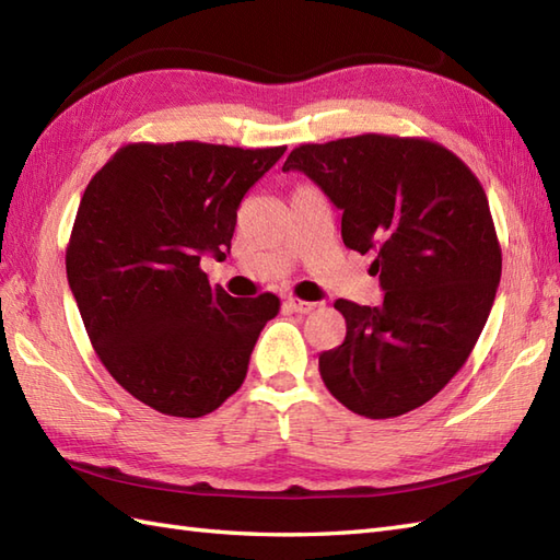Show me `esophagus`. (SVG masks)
I'll use <instances>...</instances> for the list:
<instances>
[{
  "mask_svg": "<svg viewBox=\"0 0 560 560\" xmlns=\"http://www.w3.org/2000/svg\"><path fill=\"white\" fill-rule=\"evenodd\" d=\"M285 310L291 312H298V315H307V312H312L317 307V303H307V301H298V298H285Z\"/></svg>",
  "mask_w": 560,
  "mask_h": 560,
  "instance_id": "esophagus-1",
  "label": "esophagus"
}]
</instances>
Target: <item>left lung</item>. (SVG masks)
I'll return each instance as SVG.
<instances>
[{
	"label": "left lung",
	"instance_id": "1",
	"mask_svg": "<svg viewBox=\"0 0 560 560\" xmlns=\"http://www.w3.org/2000/svg\"><path fill=\"white\" fill-rule=\"evenodd\" d=\"M303 172L343 212L346 248L372 253L380 307L339 301L346 339L319 355L336 400L370 420L432 400L470 358L501 281L487 192L439 142L365 133L295 148Z\"/></svg>",
	"mask_w": 560,
	"mask_h": 560
}]
</instances>
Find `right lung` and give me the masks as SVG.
I'll return each instance as SVG.
<instances>
[{"mask_svg": "<svg viewBox=\"0 0 560 560\" xmlns=\"http://www.w3.org/2000/svg\"><path fill=\"white\" fill-rule=\"evenodd\" d=\"M285 148L131 142L90 178L67 277L97 358L128 394L202 418L236 394L275 293L231 298L200 257L231 250L238 205Z\"/></svg>", "mask_w": 560, "mask_h": 560, "instance_id": "1", "label": "right lung"}]
</instances>
